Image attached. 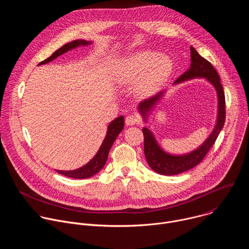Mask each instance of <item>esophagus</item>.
I'll return each mask as SVG.
<instances>
[{"label": "esophagus", "mask_w": 249, "mask_h": 249, "mask_svg": "<svg viewBox=\"0 0 249 249\" xmlns=\"http://www.w3.org/2000/svg\"><path fill=\"white\" fill-rule=\"evenodd\" d=\"M125 123L129 126H133L135 124H139L140 123V118L138 115L136 114H131V115H128L125 119Z\"/></svg>", "instance_id": "esophagus-1"}]
</instances>
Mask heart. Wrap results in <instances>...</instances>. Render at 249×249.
Wrapping results in <instances>:
<instances>
[{
	"label": "heart",
	"mask_w": 249,
	"mask_h": 249,
	"mask_svg": "<svg viewBox=\"0 0 249 249\" xmlns=\"http://www.w3.org/2000/svg\"><path fill=\"white\" fill-rule=\"evenodd\" d=\"M172 63L167 56H159L156 52H139L128 59L122 68L120 79L133 83L141 78V90H150L162 82L171 72Z\"/></svg>",
	"instance_id": "1"
}]
</instances>
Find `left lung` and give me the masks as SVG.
Segmentation results:
<instances>
[{
    "label": "left lung",
    "mask_w": 249,
    "mask_h": 249,
    "mask_svg": "<svg viewBox=\"0 0 249 249\" xmlns=\"http://www.w3.org/2000/svg\"><path fill=\"white\" fill-rule=\"evenodd\" d=\"M191 65L189 70H187L184 74H182L178 79L174 82V85L182 83L195 78H204L207 79L217 90L218 93V119L215 129L213 130L212 134L195 151L183 155V156H174L165 153L158 144L155 136L148 128H143L144 134V151L146 160L150 167L156 172L163 175H175L184 171H187L198 163H200L205 156L208 154L210 149L215 144V142L222 131L225 121H226V100L225 92L223 86L221 84V79L217 73L216 69L213 65L204 59L199 53L191 46ZM163 90L160 91L155 96H152L148 99H145L139 104V111L147 119V114L154 107L155 104L161 98L163 95Z\"/></svg>",
    "instance_id": "8db88e82"
}]
</instances>
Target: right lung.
I'll use <instances>...</instances> for the list:
<instances>
[{
	"instance_id": "right-lung-1",
	"label": "right lung",
	"mask_w": 249,
	"mask_h": 249,
	"mask_svg": "<svg viewBox=\"0 0 249 249\" xmlns=\"http://www.w3.org/2000/svg\"><path fill=\"white\" fill-rule=\"evenodd\" d=\"M89 44H90V42L86 40H74L72 42H69L63 45L58 50H56L50 57L40 62L38 65H43L48 62H51L52 60L68 52L69 50H72L82 45H89ZM123 127H124V117L119 116L108 125L107 134H106L102 142L101 147L99 148L96 155L87 164L75 170H56V171L65 176L71 177V178H78V179H85V178H89L90 176H93L104 166L106 160H107L109 151L114 143V141L119 135V133L123 130Z\"/></svg>"
}]
</instances>
